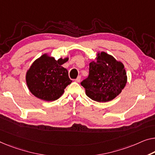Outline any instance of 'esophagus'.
Wrapping results in <instances>:
<instances>
[{
    "instance_id": "1",
    "label": "esophagus",
    "mask_w": 155,
    "mask_h": 155,
    "mask_svg": "<svg viewBox=\"0 0 155 155\" xmlns=\"http://www.w3.org/2000/svg\"><path fill=\"white\" fill-rule=\"evenodd\" d=\"M81 76H78V77L77 78H76L75 81H77V82L79 83V82L81 81Z\"/></svg>"
}]
</instances>
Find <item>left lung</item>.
<instances>
[{"label":"left lung","instance_id":"1","mask_svg":"<svg viewBox=\"0 0 155 155\" xmlns=\"http://www.w3.org/2000/svg\"><path fill=\"white\" fill-rule=\"evenodd\" d=\"M127 84L123 64L105 52L89 64V75L81 84L91 100L106 102L118 95Z\"/></svg>","mask_w":155,"mask_h":155}]
</instances>
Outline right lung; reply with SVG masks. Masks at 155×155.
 <instances>
[{
    "label": "right lung",
    "instance_id": "add662e5",
    "mask_svg": "<svg viewBox=\"0 0 155 155\" xmlns=\"http://www.w3.org/2000/svg\"><path fill=\"white\" fill-rule=\"evenodd\" d=\"M68 61V58L56 61L47 54L37 59L26 74V84L31 93L45 101L58 100L71 83L68 70L62 66Z\"/></svg>",
    "mask_w": 155,
    "mask_h": 155
}]
</instances>
